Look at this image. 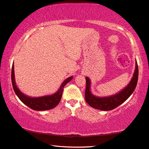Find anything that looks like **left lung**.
Masks as SVG:
<instances>
[{"label":"left lung","mask_w":149,"mask_h":149,"mask_svg":"<svg viewBox=\"0 0 149 149\" xmlns=\"http://www.w3.org/2000/svg\"><path fill=\"white\" fill-rule=\"evenodd\" d=\"M139 77V68L137 61H136V68L133 77L128 84L123 90L116 94L108 97H97L92 94L90 91V79L88 77H86V87L85 92V100L89 105L92 108L100 110L108 111L116 108L118 106L125 102L130 96L135 88H136Z\"/></svg>","instance_id":"1"}]
</instances>
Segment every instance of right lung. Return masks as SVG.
I'll return each instance as SVG.
<instances>
[{"mask_svg":"<svg viewBox=\"0 0 149 149\" xmlns=\"http://www.w3.org/2000/svg\"><path fill=\"white\" fill-rule=\"evenodd\" d=\"M73 78L72 76L68 77L65 79L61 84L60 88L55 94L49 96H45L37 97H31L27 96L26 95L22 93L19 89L17 88L15 83V72H14V65L12 66V72H11V81H12L13 88L14 90L15 94L20 99L22 102L25 104L26 106L29 107L31 109L37 111H43L50 110L57 106V104L59 103L61 100L62 93H63V88L69 81L72 80Z\"/></svg>","mask_w":149,"mask_h":149,"instance_id":"right-lung-1","label":"right lung"}]
</instances>
